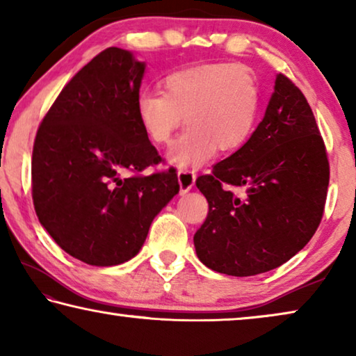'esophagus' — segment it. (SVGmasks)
Wrapping results in <instances>:
<instances>
[{
  "mask_svg": "<svg viewBox=\"0 0 356 356\" xmlns=\"http://www.w3.org/2000/svg\"><path fill=\"white\" fill-rule=\"evenodd\" d=\"M178 183H179V193L186 194L188 191L193 189L195 183V175L189 170H179L178 172Z\"/></svg>",
  "mask_w": 356,
  "mask_h": 356,
  "instance_id": "obj_1",
  "label": "esophagus"
}]
</instances>
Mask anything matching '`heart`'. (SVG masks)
I'll return each instance as SVG.
<instances>
[{"mask_svg":"<svg viewBox=\"0 0 356 356\" xmlns=\"http://www.w3.org/2000/svg\"><path fill=\"white\" fill-rule=\"evenodd\" d=\"M259 111L260 88L254 74L229 63L172 72L163 79V92L146 91L136 99L138 122L156 144L172 140L184 118L189 128L167 156L179 168L202 165L216 149L238 151L254 131Z\"/></svg>","mask_w":356,"mask_h":356,"instance_id":"1","label":"heart"}]
</instances>
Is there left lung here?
I'll use <instances>...</instances> for the list:
<instances>
[{
  "instance_id": "obj_1",
  "label": "left lung",
  "mask_w": 356,
  "mask_h": 356,
  "mask_svg": "<svg viewBox=\"0 0 356 356\" xmlns=\"http://www.w3.org/2000/svg\"><path fill=\"white\" fill-rule=\"evenodd\" d=\"M327 184V154L312 107L277 74L264 120L249 141L195 181L209 202L207 218L194 234L199 260L229 276L286 264L315 234Z\"/></svg>"
}]
</instances>
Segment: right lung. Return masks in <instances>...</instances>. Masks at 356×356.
<instances>
[{"instance_id": "1", "label": "right lung", "mask_w": 356, "mask_h": 356, "mask_svg": "<svg viewBox=\"0 0 356 356\" xmlns=\"http://www.w3.org/2000/svg\"><path fill=\"white\" fill-rule=\"evenodd\" d=\"M144 69L130 51L104 49L64 86L35 138V212L60 249L88 265L133 259L179 191L173 168L140 175L162 161L136 117Z\"/></svg>"}]
</instances>
